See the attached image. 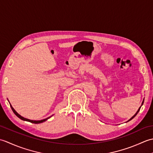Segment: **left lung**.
I'll return each instance as SVG.
<instances>
[{
  "label": "left lung",
  "instance_id": "8db88e82",
  "mask_svg": "<svg viewBox=\"0 0 153 153\" xmlns=\"http://www.w3.org/2000/svg\"><path fill=\"white\" fill-rule=\"evenodd\" d=\"M143 102H144V100H143V102H142V105H141V106L143 105ZM141 106H140V108H139V110H137V112H136V114H135V115H134V116H133V117H131V118H130V119H129V120H128V121H130V120H132L133 118H134V117H135V116L136 115H137V113L139 112V110H140V108H141Z\"/></svg>",
  "mask_w": 153,
  "mask_h": 153
}]
</instances>
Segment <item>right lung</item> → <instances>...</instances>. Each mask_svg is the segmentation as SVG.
<instances>
[{"label":"right lung","instance_id":"1","mask_svg":"<svg viewBox=\"0 0 153 153\" xmlns=\"http://www.w3.org/2000/svg\"><path fill=\"white\" fill-rule=\"evenodd\" d=\"M10 105V107H11V108H12V111H13V112H14L15 114L19 118H20L21 120H24V121H27V122H31V123H42V122H45V121H46L47 120H48V118H50V117H48V118H46V119H44V120H29V119H27V118H24V117H22V116H21L19 114H18L17 112H16V110L13 108V107L12 106V105Z\"/></svg>","mask_w":153,"mask_h":153}]
</instances>
